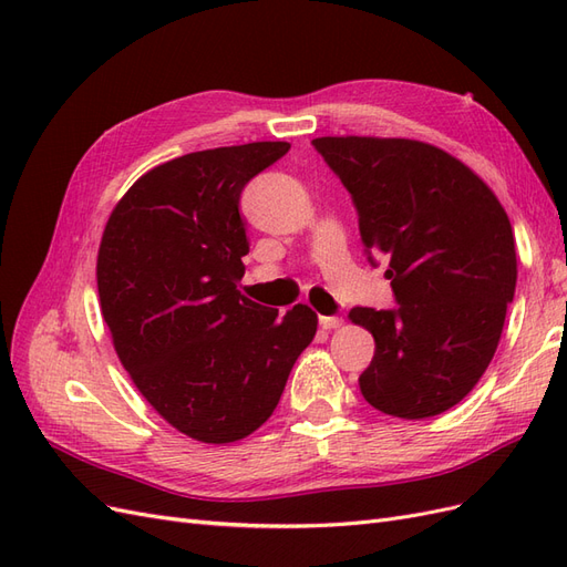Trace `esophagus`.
<instances>
[{
	"instance_id": "obj_1",
	"label": "esophagus",
	"mask_w": 567,
	"mask_h": 567,
	"mask_svg": "<svg viewBox=\"0 0 567 567\" xmlns=\"http://www.w3.org/2000/svg\"><path fill=\"white\" fill-rule=\"evenodd\" d=\"M319 326L321 329H338V326H342V319L340 317H319Z\"/></svg>"
}]
</instances>
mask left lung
I'll use <instances>...</instances> for the list:
<instances>
[{
  "label": "left lung",
  "mask_w": 567,
  "mask_h": 567,
  "mask_svg": "<svg viewBox=\"0 0 567 567\" xmlns=\"http://www.w3.org/2000/svg\"><path fill=\"white\" fill-rule=\"evenodd\" d=\"M317 153L348 188L367 260L388 265L394 307H354L375 352L359 375L390 416L431 419L458 404L489 367L518 279L502 203L431 144L319 136Z\"/></svg>",
  "instance_id": "left-lung-1"
}]
</instances>
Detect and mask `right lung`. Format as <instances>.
<instances>
[{
  "label": "right lung",
  "mask_w": 567,
  "mask_h": 567,
  "mask_svg": "<svg viewBox=\"0 0 567 567\" xmlns=\"http://www.w3.org/2000/svg\"><path fill=\"white\" fill-rule=\"evenodd\" d=\"M288 148L221 146L153 167L101 238L96 286L120 362L169 425L200 442L257 431L317 333L307 305L279 315L236 288L250 250L241 194Z\"/></svg>",
  "instance_id": "1"
}]
</instances>
